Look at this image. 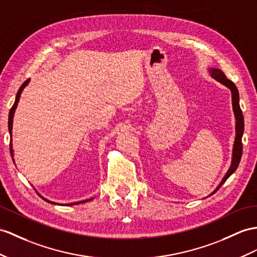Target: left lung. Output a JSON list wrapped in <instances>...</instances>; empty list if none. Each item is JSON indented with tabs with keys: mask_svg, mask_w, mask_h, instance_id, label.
I'll list each match as a JSON object with an SVG mask.
<instances>
[{
	"mask_svg": "<svg viewBox=\"0 0 257 257\" xmlns=\"http://www.w3.org/2000/svg\"><path fill=\"white\" fill-rule=\"evenodd\" d=\"M210 76L216 79L219 83L222 84L223 86H226L227 88L230 89L231 91V98H232V109L234 112V117H235V140L233 144V149H232V160H231V166L229 168V170L227 171L226 176H224L221 180V182L219 183V185L216 187V190L212 192L210 195L216 193L220 186L226 182L227 179L232 174L235 170L237 166L240 164L241 160V156H242V136L244 132V118L242 114V110L240 108V97H239V91H237L236 86L226 77V75L223 74L222 71L219 70V68H209L208 70Z\"/></svg>",
	"mask_w": 257,
	"mask_h": 257,
	"instance_id": "1",
	"label": "left lung"
}]
</instances>
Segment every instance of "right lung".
Instances as JSON below:
<instances>
[{"instance_id": "add662e5", "label": "right lung", "mask_w": 257, "mask_h": 257, "mask_svg": "<svg viewBox=\"0 0 257 257\" xmlns=\"http://www.w3.org/2000/svg\"><path fill=\"white\" fill-rule=\"evenodd\" d=\"M29 80H30V79H27L26 81H25V83L21 86V88L18 89V91H17V95H16V99H15V102H14V104H13V107H12V109H11V111H10V114H9V132H10V136H11L10 149H11V155H12V159H13V161H14V150H13V145H12V130H13V118H14V113H15V110H16V108H17V104H18V102H20V98H21L22 92H23V90H24L25 87H26V86L29 84ZM39 196H41L40 194H39ZM41 197H42V196H41ZM42 198L45 199V201H46V202H48V203H51V204H55V205H56V203L51 202V201H49V199H47V198H45V197H42ZM91 199H92V198H90V199H86V201H81V202H78V203L67 204V205H75V204L85 203V202L91 201Z\"/></svg>"}]
</instances>
